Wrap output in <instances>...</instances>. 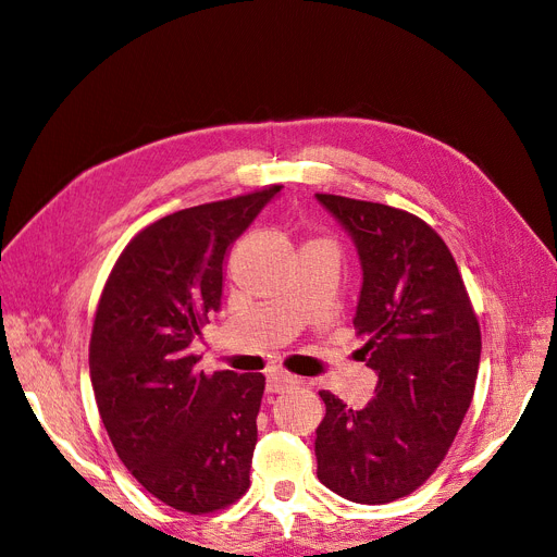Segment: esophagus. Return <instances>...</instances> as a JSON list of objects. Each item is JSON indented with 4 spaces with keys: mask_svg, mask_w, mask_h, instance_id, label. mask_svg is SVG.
<instances>
[{
    "mask_svg": "<svg viewBox=\"0 0 557 557\" xmlns=\"http://www.w3.org/2000/svg\"><path fill=\"white\" fill-rule=\"evenodd\" d=\"M295 385H299V379L288 372H272L267 376V393H285Z\"/></svg>",
    "mask_w": 557,
    "mask_h": 557,
    "instance_id": "obj_1",
    "label": "esophagus"
}]
</instances>
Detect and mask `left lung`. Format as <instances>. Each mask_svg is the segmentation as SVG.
<instances>
[{
    "label": "left lung",
    "instance_id": "obj_1",
    "mask_svg": "<svg viewBox=\"0 0 557 557\" xmlns=\"http://www.w3.org/2000/svg\"><path fill=\"white\" fill-rule=\"evenodd\" d=\"M358 246L356 334L376 397L350 409L323 391L318 479L358 504H387L423 485L474 399L481 327L448 246L423 218L379 201L315 195Z\"/></svg>",
    "mask_w": 557,
    "mask_h": 557
}]
</instances>
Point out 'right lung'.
<instances>
[{"mask_svg": "<svg viewBox=\"0 0 557 557\" xmlns=\"http://www.w3.org/2000/svg\"><path fill=\"white\" fill-rule=\"evenodd\" d=\"M281 190L209 201L132 237L104 283L90 379L117 458L166 507L227 509L250 487L262 374L197 369L190 344L218 311L230 244Z\"/></svg>", "mask_w": 557, "mask_h": 557, "instance_id": "1", "label": "right lung"}]
</instances>
